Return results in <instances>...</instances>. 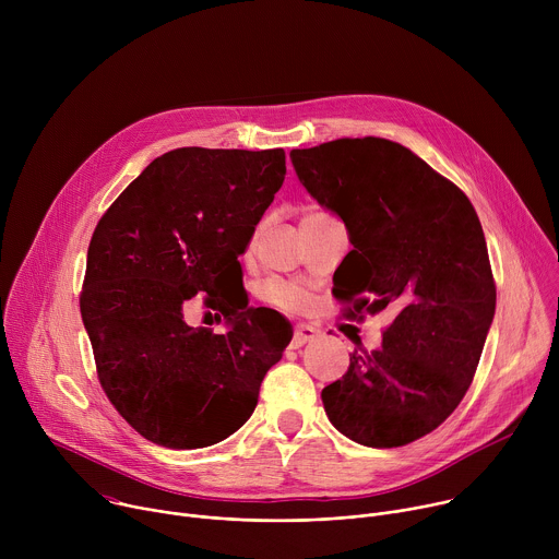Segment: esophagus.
I'll use <instances>...</instances> for the list:
<instances>
[{"mask_svg":"<svg viewBox=\"0 0 559 559\" xmlns=\"http://www.w3.org/2000/svg\"><path fill=\"white\" fill-rule=\"evenodd\" d=\"M316 336H321V332H318L316 328H311V325H298L296 328V332H294V338H292V347L294 349H298V347H302L305 343H311Z\"/></svg>","mask_w":559,"mask_h":559,"instance_id":"esophagus-1","label":"esophagus"}]
</instances>
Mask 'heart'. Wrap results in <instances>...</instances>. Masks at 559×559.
Returning a JSON list of instances; mask_svg holds the SVG:
<instances>
[{"label":"heart","mask_w":559,"mask_h":559,"mask_svg":"<svg viewBox=\"0 0 559 559\" xmlns=\"http://www.w3.org/2000/svg\"><path fill=\"white\" fill-rule=\"evenodd\" d=\"M261 298L274 307L281 309H289V311H298L309 302V292L294 281H281V278H272L263 285L261 289Z\"/></svg>","instance_id":"obj_1"}]
</instances>
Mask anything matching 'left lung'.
<instances>
[{"instance_id":"8db88e82","label":"left lung","mask_w":559,"mask_h":559,"mask_svg":"<svg viewBox=\"0 0 559 559\" xmlns=\"http://www.w3.org/2000/svg\"><path fill=\"white\" fill-rule=\"evenodd\" d=\"M289 158L309 197L347 227V316L395 309L382 347L354 352L347 373L323 389L328 418L365 447L409 444L460 405L493 323L480 218L460 188L389 139L345 136Z\"/></svg>"}]
</instances>
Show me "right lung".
<instances>
[{"mask_svg": "<svg viewBox=\"0 0 559 559\" xmlns=\"http://www.w3.org/2000/svg\"><path fill=\"white\" fill-rule=\"evenodd\" d=\"M285 173L283 147H179L154 158L97 223L79 307L99 382L145 440L201 449L254 414L292 332L248 307L238 257ZM197 293L226 318L223 335L182 321Z\"/></svg>", "mask_w": 559, "mask_h": 559, "instance_id": "right-lung-1", "label": "right lung"}]
</instances>
